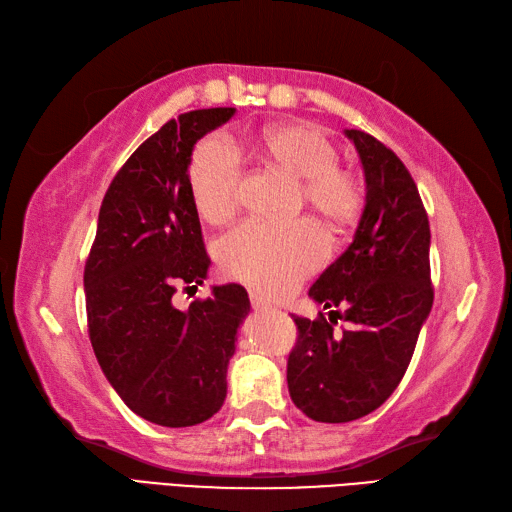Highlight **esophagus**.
<instances>
[{"mask_svg": "<svg viewBox=\"0 0 512 512\" xmlns=\"http://www.w3.org/2000/svg\"><path fill=\"white\" fill-rule=\"evenodd\" d=\"M249 299H252V308H254V310H260V313H263V310H271V304L265 302V299L260 297V295L252 293V295H249Z\"/></svg>", "mask_w": 512, "mask_h": 512, "instance_id": "34e87169", "label": "esophagus"}]
</instances>
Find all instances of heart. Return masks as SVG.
Listing matches in <instances>:
<instances>
[{
    "label": "heart",
    "instance_id": "b5f03b06",
    "mask_svg": "<svg viewBox=\"0 0 512 512\" xmlns=\"http://www.w3.org/2000/svg\"><path fill=\"white\" fill-rule=\"evenodd\" d=\"M258 147L265 158L293 173L302 202L336 232L350 228L365 208V184L341 165L336 147L308 123H280L263 130ZM189 186L197 213L210 223L228 221L241 202L243 160L223 136H206L189 160ZM328 256V236L315 219L289 226L247 221L219 243V260L230 278L258 293L282 297L308 278Z\"/></svg>",
    "mask_w": 512,
    "mask_h": 512
}]
</instances>
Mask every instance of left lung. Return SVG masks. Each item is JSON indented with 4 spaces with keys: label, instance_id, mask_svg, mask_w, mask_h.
I'll list each match as a JSON object with an SVG mask.
<instances>
[{
    "label": "left lung",
    "instance_id": "8db88e82",
    "mask_svg": "<svg viewBox=\"0 0 512 512\" xmlns=\"http://www.w3.org/2000/svg\"><path fill=\"white\" fill-rule=\"evenodd\" d=\"M363 160L367 204L350 247L310 286L330 310L293 317L297 341L286 363L293 404L323 423L369 415L397 389L415 354L434 286L430 221L404 162L363 130H345ZM345 318L343 333L333 330Z\"/></svg>",
    "mask_w": 512,
    "mask_h": 512
}]
</instances>
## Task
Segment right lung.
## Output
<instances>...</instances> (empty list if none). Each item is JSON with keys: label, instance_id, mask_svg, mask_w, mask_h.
Instances as JSON below:
<instances>
[{"label": "right lung", "instance_id": "1", "mask_svg": "<svg viewBox=\"0 0 512 512\" xmlns=\"http://www.w3.org/2000/svg\"><path fill=\"white\" fill-rule=\"evenodd\" d=\"M234 108L184 112L149 136L112 178L84 265L86 323L97 363L136 415L167 428L213 417L228 393L236 328L249 313L241 284L180 310L210 258L191 195L193 145Z\"/></svg>", "mask_w": 512, "mask_h": 512}]
</instances>
